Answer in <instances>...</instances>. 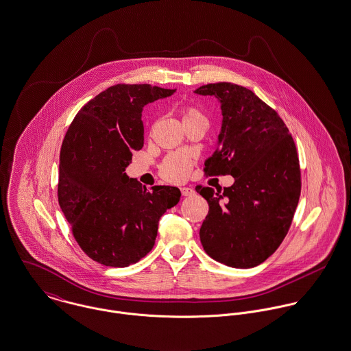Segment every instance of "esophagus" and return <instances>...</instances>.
<instances>
[{
	"instance_id": "1",
	"label": "esophagus",
	"mask_w": 351,
	"mask_h": 351,
	"mask_svg": "<svg viewBox=\"0 0 351 351\" xmlns=\"http://www.w3.org/2000/svg\"><path fill=\"white\" fill-rule=\"evenodd\" d=\"M195 190L194 189H191V187H183L182 189V195L183 196H190V195H194Z\"/></svg>"
}]
</instances>
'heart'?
Instances as JSON below:
<instances>
[{"label": "heart", "mask_w": 351, "mask_h": 351, "mask_svg": "<svg viewBox=\"0 0 351 351\" xmlns=\"http://www.w3.org/2000/svg\"><path fill=\"white\" fill-rule=\"evenodd\" d=\"M182 119H183V123L184 122H189V121H194V119H206L204 116L202 114V112L199 109H196L194 106H186L183 108V112H182ZM187 171H189V164H187ZM187 171H180L178 173V178L176 180H180L186 176Z\"/></svg>", "instance_id": "heart-1"}]
</instances>
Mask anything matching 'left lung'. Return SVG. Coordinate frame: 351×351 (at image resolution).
Listing matches in <instances>:
<instances>
[{"mask_svg": "<svg viewBox=\"0 0 351 351\" xmlns=\"http://www.w3.org/2000/svg\"><path fill=\"white\" fill-rule=\"evenodd\" d=\"M195 93L215 97L222 110L218 147L204 161V172L234 178L223 191L196 187L208 203L200 242L218 263L257 267L285 238L299 203L302 182L293 138L272 108L246 87L219 82Z\"/></svg>", "mask_w": 351, "mask_h": 351, "instance_id": "obj_1", "label": "left lung"}]
</instances>
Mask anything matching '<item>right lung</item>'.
Returning a JSON list of instances; mask_svg holds the SVG:
<instances>
[{"instance_id": "add662e5", "label": "right lung", "mask_w": 351, "mask_h": 351, "mask_svg": "<svg viewBox=\"0 0 351 351\" xmlns=\"http://www.w3.org/2000/svg\"><path fill=\"white\" fill-rule=\"evenodd\" d=\"M175 90L116 84L88 101L71 122L60 149L58 199L80 249L94 261L125 268L154 247L158 219L180 190L148 191L126 175L144 145L143 108Z\"/></svg>"}]
</instances>
